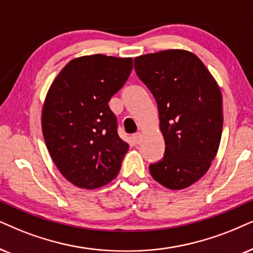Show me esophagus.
I'll list each match as a JSON object with an SVG mask.
<instances>
[{
  "label": "esophagus",
  "mask_w": 253,
  "mask_h": 253,
  "mask_svg": "<svg viewBox=\"0 0 253 253\" xmlns=\"http://www.w3.org/2000/svg\"><path fill=\"white\" fill-rule=\"evenodd\" d=\"M141 137H142L141 133H135L132 136V139H133V141L135 142V143H140V141H141Z\"/></svg>",
  "instance_id": "1"
}]
</instances>
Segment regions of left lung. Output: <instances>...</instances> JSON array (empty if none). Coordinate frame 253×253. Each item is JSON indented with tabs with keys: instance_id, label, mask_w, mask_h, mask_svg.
Listing matches in <instances>:
<instances>
[{
	"instance_id": "obj_1",
	"label": "left lung",
	"mask_w": 253,
	"mask_h": 253,
	"mask_svg": "<svg viewBox=\"0 0 253 253\" xmlns=\"http://www.w3.org/2000/svg\"><path fill=\"white\" fill-rule=\"evenodd\" d=\"M137 77L158 104L164 158L149 165L153 178L183 189L208 171L223 129L222 94L201 59L184 50H165L134 59Z\"/></svg>"
}]
</instances>
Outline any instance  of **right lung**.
I'll list each match as a JSON object with an SVG mask.
<instances>
[{
	"label": "right lung",
	"instance_id": "right-lung-1",
	"mask_svg": "<svg viewBox=\"0 0 253 253\" xmlns=\"http://www.w3.org/2000/svg\"><path fill=\"white\" fill-rule=\"evenodd\" d=\"M132 69V58L79 57L59 72L47 92L42 113L46 148L63 176L77 187H103L120 170L129 146L118 134L108 101Z\"/></svg>",
	"mask_w": 253,
	"mask_h": 253
}]
</instances>
